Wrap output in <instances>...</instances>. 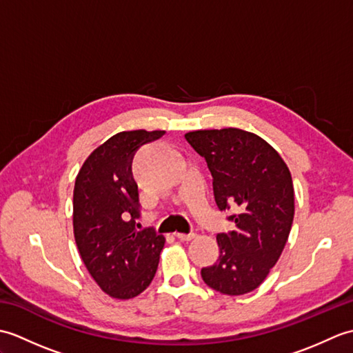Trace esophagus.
<instances>
[{
  "mask_svg": "<svg viewBox=\"0 0 353 353\" xmlns=\"http://www.w3.org/2000/svg\"><path fill=\"white\" fill-rule=\"evenodd\" d=\"M174 236L179 238V239H182V241H190V239L196 236V234H181V232H177V234H174Z\"/></svg>",
  "mask_w": 353,
  "mask_h": 353,
  "instance_id": "esophagus-1",
  "label": "esophagus"
}]
</instances>
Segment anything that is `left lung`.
Listing matches in <instances>:
<instances>
[{"mask_svg":"<svg viewBox=\"0 0 353 353\" xmlns=\"http://www.w3.org/2000/svg\"><path fill=\"white\" fill-rule=\"evenodd\" d=\"M205 157L220 211L235 208L236 229L216 235L220 256L201 268L205 283L221 294L256 290L279 259L294 219L291 172L267 141L241 129L185 134Z\"/></svg>","mask_w":353,"mask_h":353,"instance_id":"obj_1","label":"left lung"}]
</instances>
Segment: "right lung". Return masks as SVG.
<instances>
[{
  "label": "right lung",
  "instance_id": "1",
  "mask_svg": "<svg viewBox=\"0 0 353 353\" xmlns=\"http://www.w3.org/2000/svg\"><path fill=\"white\" fill-rule=\"evenodd\" d=\"M163 134H114L89 154L74 185L72 224L80 256L99 287L119 301L137 297L152 283L165 244L153 229H137L139 194L132 172L137 150Z\"/></svg>",
  "mask_w": 353,
  "mask_h": 353
}]
</instances>
